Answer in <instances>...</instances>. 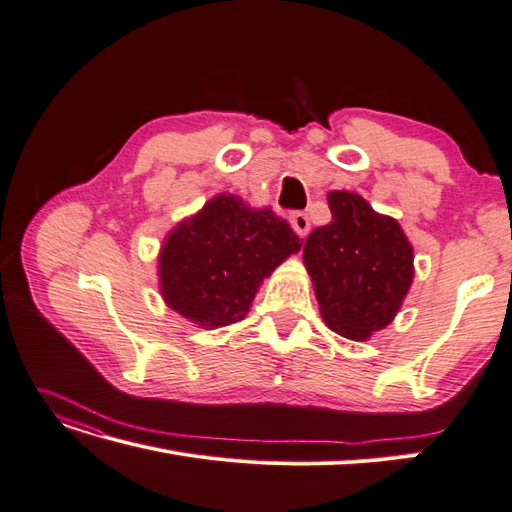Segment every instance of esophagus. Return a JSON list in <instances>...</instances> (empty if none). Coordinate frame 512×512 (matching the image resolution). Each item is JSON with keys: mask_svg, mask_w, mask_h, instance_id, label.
<instances>
[{"mask_svg": "<svg viewBox=\"0 0 512 512\" xmlns=\"http://www.w3.org/2000/svg\"><path fill=\"white\" fill-rule=\"evenodd\" d=\"M290 222H292V227H294V231L300 235V238H305V235H307L309 229H311L309 216H307L305 212H292V214H290Z\"/></svg>", "mask_w": 512, "mask_h": 512, "instance_id": "1", "label": "esophagus"}]
</instances>
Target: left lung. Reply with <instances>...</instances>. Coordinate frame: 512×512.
Segmentation results:
<instances>
[{
    "label": "left lung",
    "instance_id": "1",
    "mask_svg": "<svg viewBox=\"0 0 512 512\" xmlns=\"http://www.w3.org/2000/svg\"><path fill=\"white\" fill-rule=\"evenodd\" d=\"M331 222L303 248L320 313L331 331L368 339L396 316L413 281V248L400 225L355 192L329 194Z\"/></svg>",
    "mask_w": 512,
    "mask_h": 512
}]
</instances>
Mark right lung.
I'll list each match as a JSON object with an SVG mask.
<instances>
[{"label":"right lung","mask_w":512,"mask_h":512,"mask_svg":"<svg viewBox=\"0 0 512 512\" xmlns=\"http://www.w3.org/2000/svg\"><path fill=\"white\" fill-rule=\"evenodd\" d=\"M300 248L272 209H248L220 194L168 235L160 255L166 305L201 326L244 320L264 277Z\"/></svg>","instance_id":"right-lung-1"}]
</instances>
